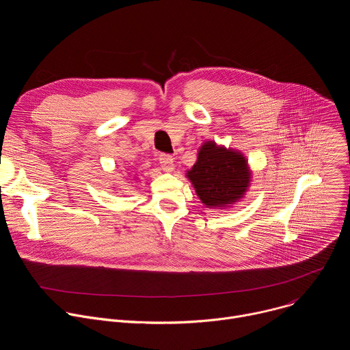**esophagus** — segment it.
<instances>
[{
  "mask_svg": "<svg viewBox=\"0 0 350 350\" xmlns=\"http://www.w3.org/2000/svg\"><path fill=\"white\" fill-rule=\"evenodd\" d=\"M159 162H161V165H162L165 172H173V169H174V158L172 155L161 154L159 155Z\"/></svg>",
  "mask_w": 350,
  "mask_h": 350,
  "instance_id": "obj_1",
  "label": "esophagus"
}]
</instances>
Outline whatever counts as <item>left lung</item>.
<instances>
[{
	"instance_id": "left-lung-1",
	"label": "left lung",
	"mask_w": 350,
	"mask_h": 350,
	"mask_svg": "<svg viewBox=\"0 0 350 350\" xmlns=\"http://www.w3.org/2000/svg\"><path fill=\"white\" fill-rule=\"evenodd\" d=\"M187 176L208 208L232 205L245 193L251 178L245 158L213 141L202 145L196 163Z\"/></svg>"
}]
</instances>
